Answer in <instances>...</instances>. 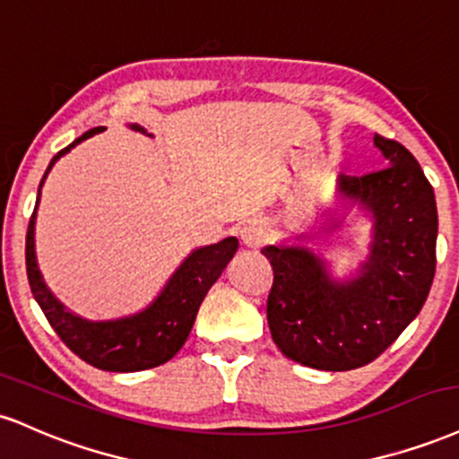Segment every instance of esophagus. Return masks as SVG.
Segmentation results:
<instances>
[{
  "mask_svg": "<svg viewBox=\"0 0 459 459\" xmlns=\"http://www.w3.org/2000/svg\"><path fill=\"white\" fill-rule=\"evenodd\" d=\"M238 234L242 245L249 247V249H260L264 242H266V225H264L260 219H251L240 225Z\"/></svg>",
  "mask_w": 459,
  "mask_h": 459,
  "instance_id": "esophagus-1",
  "label": "esophagus"
}]
</instances>
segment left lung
<instances>
[{
  "instance_id": "left-lung-1",
  "label": "left lung",
  "mask_w": 459,
  "mask_h": 459,
  "mask_svg": "<svg viewBox=\"0 0 459 459\" xmlns=\"http://www.w3.org/2000/svg\"><path fill=\"white\" fill-rule=\"evenodd\" d=\"M389 167L339 176L335 208L322 225L339 230L350 210L369 219V253L354 273L335 277L331 262L296 236L264 247L274 281L268 294L271 335L288 359L325 371L363 368L419 316L436 273L438 210L434 188L402 143L374 134Z\"/></svg>"
}]
</instances>
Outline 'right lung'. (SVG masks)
I'll list each match as a JSON object with an SVG mask.
<instances>
[{
  "label": "right lung",
  "instance_id": "add662e5",
  "mask_svg": "<svg viewBox=\"0 0 459 459\" xmlns=\"http://www.w3.org/2000/svg\"><path fill=\"white\" fill-rule=\"evenodd\" d=\"M128 128L152 137V133H148L139 124H128ZM100 131H105V126L90 128L88 133L81 134L66 148L59 150L48 163L45 176H42L40 186H38L36 208L30 219L25 238L27 279H30L31 294H34L36 303L40 305L42 314L47 316L48 325L79 359L105 371H143L159 368L180 352L197 317L199 305L206 299L208 290L221 277V273L225 271L234 253L238 251V238L228 236L217 245L193 249L176 268L174 274L167 279L163 290L154 296L152 303L139 309L137 314L113 317V320H88V317H81L74 311H70L48 290L40 268H38L34 238L36 212L38 204H40L42 185H45L53 165L64 154H68L74 145L94 137Z\"/></svg>",
  "mask_w": 459,
  "mask_h": 459
}]
</instances>
